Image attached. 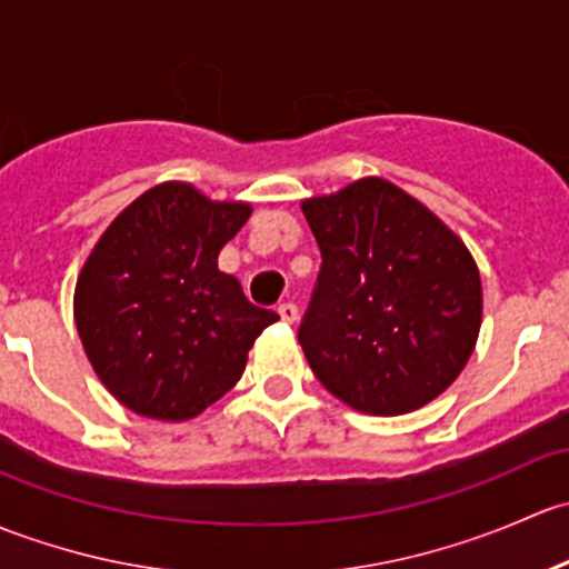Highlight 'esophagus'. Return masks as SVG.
<instances>
[{"instance_id": "obj_1", "label": "esophagus", "mask_w": 569, "mask_h": 569, "mask_svg": "<svg viewBox=\"0 0 569 569\" xmlns=\"http://www.w3.org/2000/svg\"><path fill=\"white\" fill-rule=\"evenodd\" d=\"M277 312H279V318L284 320V323H296V320H298V307H296V303H290V301L279 303Z\"/></svg>"}]
</instances>
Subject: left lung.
<instances>
[{
	"label": "left lung",
	"mask_w": 569,
	"mask_h": 569,
	"mask_svg": "<svg viewBox=\"0 0 569 569\" xmlns=\"http://www.w3.org/2000/svg\"><path fill=\"white\" fill-rule=\"evenodd\" d=\"M323 254L298 342L345 406L400 416L458 380L482 326L468 246L427 204L383 178L301 202Z\"/></svg>",
	"instance_id": "1"
}]
</instances>
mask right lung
Wrapping results in <instances>:
<instances>
[{"label":"right lung","mask_w":569,"mask_h":569,"mask_svg":"<svg viewBox=\"0 0 569 569\" xmlns=\"http://www.w3.org/2000/svg\"><path fill=\"white\" fill-rule=\"evenodd\" d=\"M249 216V202L167 180L92 246L76 279V331L98 380L128 411L194 419L241 380L254 339L279 320L219 271V251Z\"/></svg>","instance_id":"right-lung-1"}]
</instances>
